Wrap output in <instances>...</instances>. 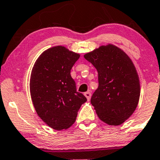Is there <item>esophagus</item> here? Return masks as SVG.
Returning a JSON list of instances; mask_svg holds the SVG:
<instances>
[{
    "label": "esophagus",
    "mask_w": 160,
    "mask_h": 160,
    "mask_svg": "<svg viewBox=\"0 0 160 160\" xmlns=\"http://www.w3.org/2000/svg\"><path fill=\"white\" fill-rule=\"evenodd\" d=\"M84 96H86V98H87V101H89L90 100V98H91V93L89 92H87L84 93Z\"/></svg>",
    "instance_id": "34e87169"
}]
</instances>
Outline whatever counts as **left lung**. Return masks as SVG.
Returning a JSON list of instances; mask_svg holds the SVG:
<instances>
[{"label":"left lung","mask_w":160,"mask_h":160,"mask_svg":"<svg viewBox=\"0 0 160 160\" xmlns=\"http://www.w3.org/2000/svg\"><path fill=\"white\" fill-rule=\"evenodd\" d=\"M96 68L99 87L91 97L98 117L108 125H120L132 115L139 102L140 80L134 63L112 44L84 54Z\"/></svg>","instance_id":"obj_1"}]
</instances>
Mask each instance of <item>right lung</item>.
I'll return each instance as SVG.
<instances>
[{
	"label": "right lung",
	"mask_w": 160,
	"mask_h": 160,
	"mask_svg": "<svg viewBox=\"0 0 160 160\" xmlns=\"http://www.w3.org/2000/svg\"><path fill=\"white\" fill-rule=\"evenodd\" d=\"M80 54L61 45L40 54L31 72L29 89L38 117L57 131L68 129L87 98L77 92L71 70Z\"/></svg>",
	"instance_id": "1"
}]
</instances>
